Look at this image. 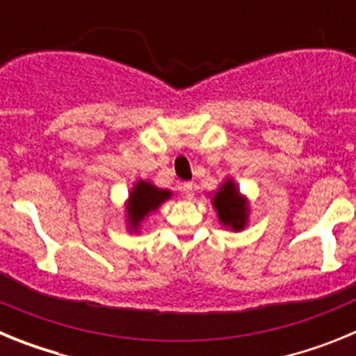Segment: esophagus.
Wrapping results in <instances>:
<instances>
[{"mask_svg":"<svg viewBox=\"0 0 356 356\" xmlns=\"http://www.w3.org/2000/svg\"><path fill=\"white\" fill-rule=\"evenodd\" d=\"M181 191H184V194H185V197H187V200H193V197H194V185L193 184L185 181V184L181 185Z\"/></svg>","mask_w":356,"mask_h":356,"instance_id":"esophagus-1","label":"esophagus"}]
</instances>
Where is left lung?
Returning a JSON list of instances; mask_svg holds the SVG:
<instances>
[{"mask_svg": "<svg viewBox=\"0 0 356 356\" xmlns=\"http://www.w3.org/2000/svg\"><path fill=\"white\" fill-rule=\"evenodd\" d=\"M213 207L217 210L219 221L225 226H229L234 232H238L246 226L248 205L246 200L238 194L237 185L234 180H228L221 185L213 196Z\"/></svg>", "mask_w": 356, "mask_h": 356, "instance_id": "1", "label": "left lung"}]
</instances>
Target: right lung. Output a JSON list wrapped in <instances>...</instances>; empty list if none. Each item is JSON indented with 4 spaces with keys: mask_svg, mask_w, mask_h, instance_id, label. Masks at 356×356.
<instances>
[{
    "mask_svg": "<svg viewBox=\"0 0 356 356\" xmlns=\"http://www.w3.org/2000/svg\"><path fill=\"white\" fill-rule=\"evenodd\" d=\"M169 197H171L169 191L155 187L149 181H137L134 185V191L130 193V200L127 203L130 229H139L140 222L144 221V217H147V213L159 209L163 201L169 200Z\"/></svg>",
    "mask_w": 356,
    "mask_h": 356,
    "instance_id": "right-lung-1",
    "label": "right lung"
}]
</instances>
